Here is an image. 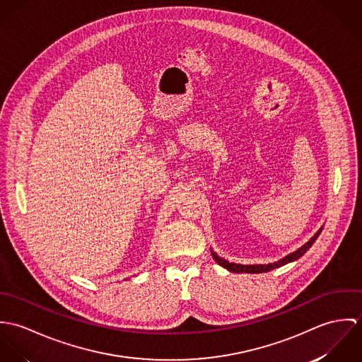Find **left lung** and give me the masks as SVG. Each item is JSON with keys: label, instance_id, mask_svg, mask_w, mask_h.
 I'll use <instances>...</instances> for the list:
<instances>
[{"label": "left lung", "instance_id": "1", "mask_svg": "<svg viewBox=\"0 0 362 362\" xmlns=\"http://www.w3.org/2000/svg\"><path fill=\"white\" fill-rule=\"evenodd\" d=\"M320 233H322V228H319V230L316 231V234L310 238L307 244H304L300 250H297L296 252L287 255L286 258L280 259L279 262L269 263V264H238V263H228L227 260L217 257L214 252H211V257H213V259H214L220 266L228 269L230 272H235V273H264V272L273 270V269L280 267V266H283V264H286V263H290V262H293V260H297V259L301 258V257L310 250V247H312V244L316 241V238L319 237Z\"/></svg>", "mask_w": 362, "mask_h": 362}]
</instances>
